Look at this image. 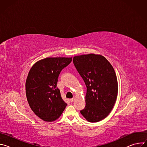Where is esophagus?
Here are the masks:
<instances>
[{
  "mask_svg": "<svg viewBox=\"0 0 147 147\" xmlns=\"http://www.w3.org/2000/svg\"><path fill=\"white\" fill-rule=\"evenodd\" d=\"M74 98H71V99H70V101H71V102H73V101H74Z\"/></svg>",
  "mask_w": 147,
  "mask_h": 147,
  "instance_id": "esophagus-1",
  "label": "esophagus"
}]
</instances>
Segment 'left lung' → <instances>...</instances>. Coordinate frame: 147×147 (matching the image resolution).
<instances>
[{"instance_id":"8db88e82","label":"left lung","mask_w":147,"mask_h":147,"mask_svg":"<svg viewBox=\"0 0 147 147\" xmlns=\"http://www.w3.org/2000/svg\"><path fill=\"white\" fill-rule=\"evenodd\" d=\"M73 61L87 87L86 107L80 113L90 122L100 121L108 116L116 100L118 85L114 69L100 55L74 56Z\"/></svg>"}]
</instances>
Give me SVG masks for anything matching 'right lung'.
Instances as JSON below:
<instances>
[{"instance_id":"1","label":"right lung","mask_w":147,"mask_h":147,"mask_svg":"<svg viewBox=\"0 0 147 147\" xmlns=\"http://www.w3.org/2000/svg\"><path fill=\"white\" fill-rule=\"evenodd\" d=\"M71 60L72 57H47L30 69L26 83L27 99L32 111L42 120H56L66 107L56 86L61 71Z\"/></svg>"}]
</instances>
